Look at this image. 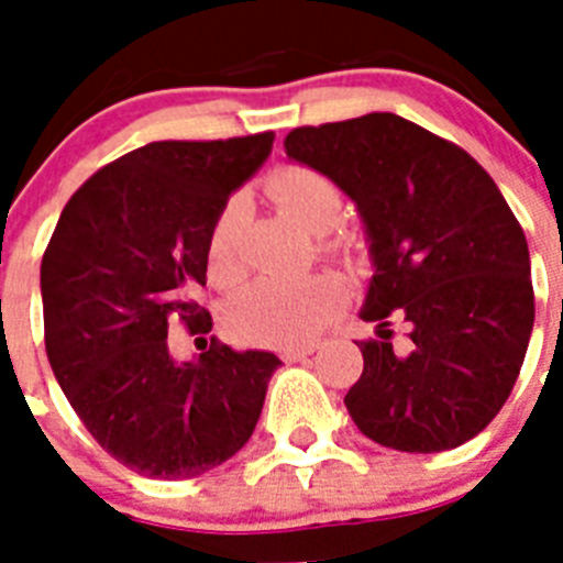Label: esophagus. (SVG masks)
I'll list each match as a JSON object with an SVG mask.
<instances>
[{
	"label": "esophagus",
	"instance_id": "1",
	"mask_svg": "<svg viewBox=\"0 0 563 563\" xmlns=\"http://www.w3.org/2000/svg\"><path fill=\"white\" fill-rule=\"evenodd\" d=\"M316 350H321V343L312 341V343H307V346H298V350L285 352V357H287V361L296 363V361H305V357H307V355H312V352H316Z\"/></svg>",
	"mask_w": 563,
	"mask_h": 563
}]
</instances>
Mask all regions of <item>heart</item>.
<instances>
[{
  "label": "heart",
  "instance_id": "b5f03b06",
  "mask_svg": "<svg viewBox=\"0 0 563 563\" xmlns=\"http://www.w3.org/2000/svg\"><path fill=\"white\" fill-rule=\"evenodd\" d=\"M267 194L282 211L312 233H324L341 213V191L327 174L307 166H278L267 177ZM242 200H228L208 233V276L217 287H236L245 276L239 251ZM341 285L316 273L301 278H262L239 292L225 310L231 332L267 346H298L310 341L335 310Z\"/></svg>",
  "mask_w": 563,
  "mask_h": 563
}]
</instances>
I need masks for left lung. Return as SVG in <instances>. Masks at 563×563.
I'll list each match as a JSON object with an SVG mask.
<instances>
[{
	"instance_id": "left-lung-1",
	"label": "left lung",
	"mask_w": 563,
	"mask_h": 563,
	"mask_svg": "<svg viewBox=\"0 0 563 563\" xmlns=\"http://www.w3.org/2000/svg\"><path fill=\"white\" fill-rule=\"evenodd\" d=\"M290 161L327 174L361 213L372 258L343 402L363 434L437 454L479 434L514 391L533 332L530 251L490 174L454 143L391 112L292 129ZM410 335L390 343V318Z\"/></svg>"
}]
</instances>
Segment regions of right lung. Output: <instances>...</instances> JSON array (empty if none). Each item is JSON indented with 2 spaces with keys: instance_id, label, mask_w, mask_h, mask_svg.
<instances>
[{
  "instance_id": "1",
  "label": "right lung",
  "mask_w": 563,
  "mask_h": 563,
  "mask_svg": "<svg viewBox=\"0 0 563 563\" xmlns=\"http://www.w3.org/2000/svg\"><path fill=\"white\" fill-rule=\"evenodd\" d=\"M273 132L157 141L103 166L64 206L42 258L44 346L58 386L103 451L148 479H194L256 429L273 352L225 343L174 361L168 324L211 330L208 233L262 168Z\"/></svg>"
}]
</instances>
